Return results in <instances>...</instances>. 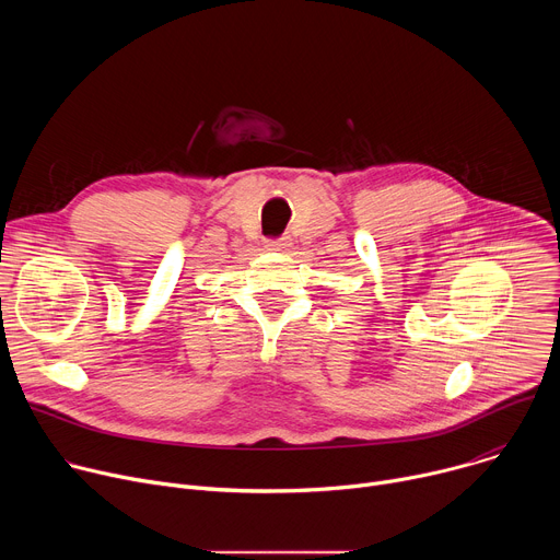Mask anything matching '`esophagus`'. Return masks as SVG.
<instances>
[{
    "instance_id": "1",
    "label": "esophagus",
    "mask_w": 560,
    "mask_h": 560,
    "mask_svg": "<svg viewBox=\"0 0 560 560\" xmlns=\"http://www.w3.org/2000/svg\"><path fill=\"white\" fill-rule=\"evenodd\" d=\"M290 246H292V244H290L288 236L268 238V242H266V250H270V253H285Z\"/></svg>"
}]
</instances>
